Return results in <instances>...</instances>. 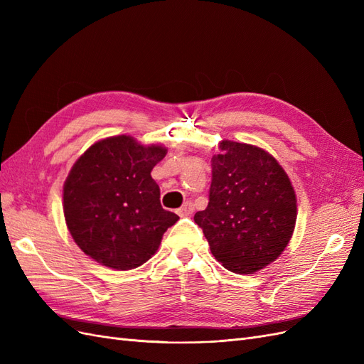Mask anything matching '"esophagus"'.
I'll return each instance as SVG.
<instances>
[{
	"label": "esophagus",
	"instance_id": "34e87169",
	"mask_svg": "<svg viewBox=\"0 0 364 364\" xmlns=\"http://www.w3.org/2000/svg\"><path fill=\"white\" fill-rule=\"evenodd\" d=\"M193 213H194V205H193V202H185L183 206L178 211V214H179L181 217H190Z\"/></svg>",
	"mask_w": 364,
	"mask_h": 364
}]
</instances>
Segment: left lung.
Listing matches in <instances>:
<instances>
[{
  "instance_id": "obj_1",
  "label": "left lung",
  "mask_w": 364,
  "mask_h": 364,
  "mask_svg": "<svg viewBox=\"0 0 364 364\" xmlns=\"http://www.w3.org/2000/svg\"><path fill=\"white\" fill-rule=\"evenodd\" d=\"M213 156L206 209L196 213L214 258L238 274L258 272L287 247L296 225V194L270 153L235 141Z\"/></svg>"
}]
</instances>
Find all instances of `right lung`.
<instances>
[{
    "label": "right lung",
    "instance_id": "obj_1",
    "mask_svg": "<svg viewBox=\"0 0 364 364\" xmlns=\"http://www.w3.org/2000/svg\"><path fill=\"white\" fill-rule=\"evenodd\" d=\"M167 155L129 135L95 142L75 161L63 185L70 234L87 257L130 270L155 255L165 230L178 222L159 200L151 170Z\"/></svg>",
    "mask_w": 364,
    "mask_h": 364
}]
</instances>
